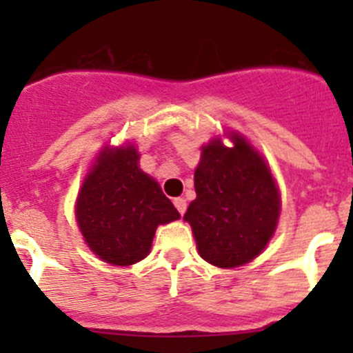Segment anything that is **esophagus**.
Returning a JSON list of instances; mask_svg holds the SVG:
<instances>
[{
    "instance_id": "obj_1",
    "label": "esophagus",
    "mask_w": 353,
    "mask_h": 353,
    "mask_svg": "<svg viewBox=\"0 0 353 353\" xmlns=\"http://www.w3.org/2000/svg\"><path fill=\"white\" fill-rule=\"evenodd\" d=\"M174 206L177 208V212L181 213V215H184V212H186V199L184 198H174Z\"/></svg>"
}]
</instances>
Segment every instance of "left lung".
Segmentation results:
<instances>
[{
    "label": "left lung",
    "mask_w": 353,
    "mask_h": 353,
    "mask_svg": "<svg viewBox=\"0 0 353 353\" xmlns=\"http://www.w3.org/2000/svg\"><path fill=\"white\" fill-rule=\"evenodd\" d=\"M232 141V148L220 140L203 147L194 172L196 199L184 215L199 256L219 268L254 259L272 239L280 215V194L265 160L239 134Z\"/></svg>",
    "instance_id": "8db88e82"
}]
</instances>
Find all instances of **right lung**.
Wrapping results in <instances>:
<instances>
[{"label":"right lung","instance_id":"obj_1","mask_svg":"<svg viewBox=\"0 0 353 353\" xmlns=\"http://www.w3.org/2000/svg\"><path fill=\"white\" fill-rule=\"evenodd\" d=\"M134 147L105 150L77 199V220L92 251L116 266L141 261L155 229L179 219L159 184L141 172Z\"/></svg>","mask_w":353,"mask_h":353}]
</instances>
